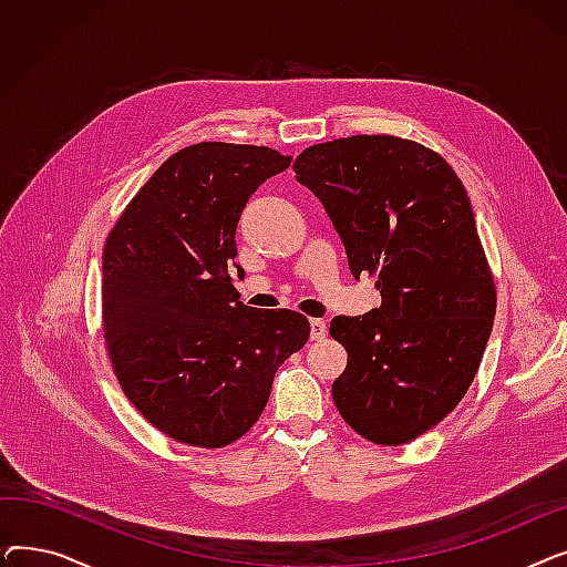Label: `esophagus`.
<instances>
[{"instance_id": "esophagus-1", "label": "esophagus", "mask_w": 567, "mask_h": 567, "mask_svg": "<svg viewBox=\"0 0 567 567\" xmlns=\"http://www.w3.org/2000/svg\"><path fill=\"white\" fill-rule=\"evenodd\" d=\"M329 336V326L323 319H310V340H323Z\"/></svg>"}]
</instances>
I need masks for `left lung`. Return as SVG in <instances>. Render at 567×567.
Here are the masks:
<instances>
[{"label":"left lung","instance_id":"obj_1","mask_svg":"<svg viewBox=\"0 0 567 567\" xmlns=\"http://www.w3.org/2000/svg\"><path fill=\"white\" fill-rule=\"evenodd\" d=\"M293 172L323 204L353 278L377 276L381 293L379 308L331 321L347 349L336 406L368 441L406 443L460 404L494 326L471 199L432 148L393 135L312 144Z\"/></svg>","mask_w":567,"mask_h":567}]
</instances>
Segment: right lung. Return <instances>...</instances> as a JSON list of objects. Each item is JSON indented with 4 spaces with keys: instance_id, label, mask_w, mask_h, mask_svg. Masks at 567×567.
<instances>
[{
    "instance_id": "add662e5",
    "label": "right lung",
    "mask_w": 567,
    "mask_h": 567,
    "mask_svg": "<svg viewBox=\"0 0 567 567\" xmlns=\"http://www.w3.org/2000/svg\"><path fill=\"white\" fill-rule=\"evenodd\" d=\"M291 163L276 148L199 142L169 156L103 248V331L114 374L174 441L223 449L271 395L278 368L310 338L291 310L238 301L229 268L252 193Z\"/></svg>"
}]
</instances>
